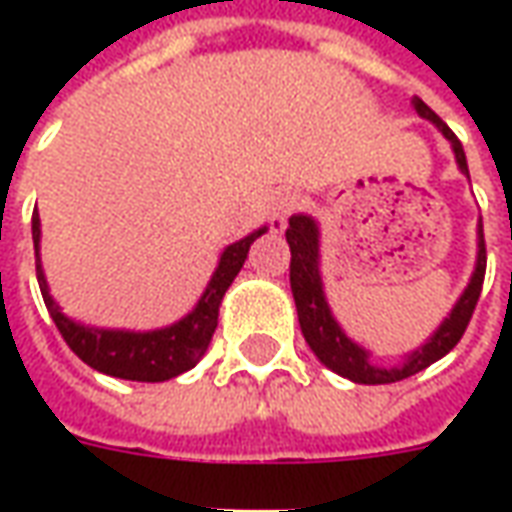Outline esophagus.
Instances as JSON below:
<instances>
[{"label": "esophagus", "instance_id": "34e87169", "mask_svg": "<svg viewBox=\"0 0 512 512\" xmlns=\"http://www.w3.org/2000/svg\"><path fill=\"white\" fill-rule=\"evenodd\" d=\"M301 205H304L301 194H296V191H279L277 197L271 200V211H268L271 230H274V233H282L290 216L299 211Z\"/></svg>", "mask_w": 512, "mask_h": 512}]
</instances>
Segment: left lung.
I'll use <instances>...</instances> for the list:
<instances>
[{"instance_id":"1","label":"left lung","mask_w":512,"mask_h":512,"mask_svg":"<svg viewBox=\"0 0 512 512\" xmlns=\"http://www.w3.org/2000/svg\"><path fill=\"white\" fill-rule=\"evenodd\" d=\"M411 106L417 109L419 117L430 120L433 126L441 128V134L447 136L458 158V167L461 172L469 175L466 167V153L458 136L452 134V128L441 120L433 109H430L422 98H411ZM290 244V290H293V299H296V310H299V323L301 334L310 345L315 356L321 359L323 365L334 370L337 376L351 378L356 384H395L403 378L414 376L419 370H425L433 362H439L441 356L450 354L455 345L461 343L466 326L472 321V312L480 299V290H483L485 279V235L483 224H480V252H477V268H474V277L469 282V288L463 290L461 301L455 304V310L450 312V318L441 323L439 332L430 337L428 343L422 345L419 351L408 356L406 362L400 367H376L367 362V354L354 345L332 318V312L326 307L321 288V274H318V227L307 216H293L290 219L288 233H285Z\"/></svg>"}]
</instances>
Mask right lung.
Masks as SVG:
<instances>
[{
	"instance_id": "right-lung-1",
	"label": "right lung",
	"mask_w": 512,
	"mask_h": 512,
	"mask_svg": "<svg viewBox=\"0 0 512 512\" xmlns=\"http://www.w3.org/2000/svg\"><path fill=\"white\" fill-rule=\"evenodd\" d=\"M263 233L266 230H257V233L241 238L238 244L224 249L219 268L202 293L200 304L183 321L169 326V329H161V332H106V329H84L79 323L68 321L57 310V304L51 301L38 257L40 219L38 213H32V241H35V257H38L35 271H38L40 293H43V301L49 307L51 321L57 323L62 340L68 343V348L82 359L84 365L101 370L106 376L126 378V381H167V378L180 376L200 362L202 354L211 345L213 332H216L222 296L233 285V279L238 277L252 241Z\"/></svg>"
}]
</instances>
